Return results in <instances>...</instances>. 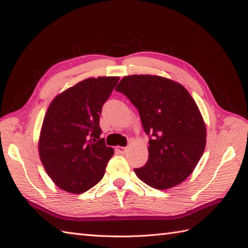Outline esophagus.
<instances>
[{
    "instance_id": "obj_1",
    "label": "esophagus",
    "mask_w": 248,
    "mask_h": 248,
    "mask_svg": "<svg viewBox=\"0 0 248 248\" xmlns=\"http://www.w3.org/2000/svg\"><path fill=\"white\" fill-rule=\"evenodd\" d=\"M127 147H120V146H118V147H116V150H117L119 154H124L125 151H127Z\"/></svg>"
}]
</instances>
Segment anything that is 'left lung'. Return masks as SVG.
Here are the masks:
<instances>
[{"label":"left lung","instance_id":"left-lung-1","mask_svg":"<svg viewBox=\"0 0 248 248\" xmlns=\"http://www.w3.org/2000/svg\"><path fill=\"white\" fill-rule=\"evenodd\" d=\"M116 91L135 108L150 135L148 161L134 171L156 189L183 182L193 172L207 141V129L195 100L180 83L160 76L124 77Z\"/></svg>","mask_w":248,"mask_h":248}]
</instances>
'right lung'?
Instances as JSON below:
<instances>
[{
  "instance_id": "1",
  "label": "right lung",
  "mask_w": 248,
  "mask_h": 248,
  "mask_svg": "<svg viewBox=\"0 0 248 248\" xmlns=\"http://www.w3.org/2000/svg\"><path fill=\"white\" fill-rule=\"evenodd\" d=\"M119 77L88 78L52 100L41 125L38 152L56 186L72 194L92 188L104 176L114 149L100 139L102 105Z\"/></svg>"
}]
</instances>
